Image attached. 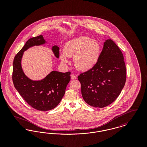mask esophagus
<instances>
[{
    "label": "esophagus",
    "mask_w": 147,
    "mask_h": 147,
    "mask_svg": "<svg viewBox=\"0 0 147 147\" xmlns=\"http://www.w3.org/2000/svg\"><path fill=\"white\" fill-rule=\"evenodd\" d=\"M71 80H75V79H77V77H76V76L75 74H72L71 75Z\"/></svg>",
    "instance_id": "obj_1"
}]
</instances>
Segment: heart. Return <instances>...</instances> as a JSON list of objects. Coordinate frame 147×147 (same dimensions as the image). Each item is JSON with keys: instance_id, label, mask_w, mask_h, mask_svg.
I'll use <instances>...</instances> for the list:
<instances>
[{"instance_id": "b5f03b06", "label": "heart", "mask_w": 147, "mask_h": 147, "mask_svg": "<svg viewBox=\"0 0 147 147\" xmlns=\"http://www.w3.org/2000/svg\"><path fill=\"white\" fill-rule=\"evenodd\" d=\"M101 45L96 40L87 36H80L67 42L64 47V53L61 59L64 63L68 62L67 57H73L78 69L89 70L98 63L101 53Z\"/></svg>"}]
</instances>
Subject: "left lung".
Listing matches in <instances>:
<instances>
[{"mask_svg":"<svg viewBox=\"0 0 147 147\" xmlns=\"http://www.w3.org/2000/svg\"><path fill=\"white\" fill-rule=\"evenodd\" d=\"M78 79L84 101L91 106L102 108L117 98L126 83V67L123 53L112 39L105 41L98 63Z\"/></svg>","mask_w":147,"mask_h":147,"instance_id":"8db88e82","label":"left lung"}]
</instances>
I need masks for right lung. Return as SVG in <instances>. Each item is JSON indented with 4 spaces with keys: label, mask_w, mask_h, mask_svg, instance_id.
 <instances>
[{
    "label": "right lung",
    "mask_w": 147,
    "mask_h": 147,
    "mask_svg": "<svg viewBox=\"0 0 147 147\" xmlns=\"http://www.w3.org/2000/svg\"><path fill=\"white\" fill-rule=\"evenodd\" d=\"M45 43L42 35L30 38L16 55L13 62L12 79L15 89L29 105L39 111H49L55 108L63 97L70 80V72L52 71L40 81H33L24 73L21 65L23 53L29 47ZM56 57H59V49L53 46Z\"/></svg>",
    "instance_id": "add662e5"
}]
</instances>
